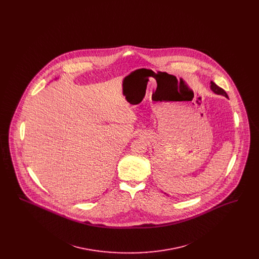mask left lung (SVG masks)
Returning <instances> with one entry per match:
<instances>
[{
  "label": "left lung",
  "instance_id": "left-lung-1",
  "mask_svg": "<svg viewBox=\"0 0 259 259\" xmlns=\"http://www.w3.org/2000/svg\"><path fill=\"white\" fill-rule=\"evenodd\" d=\"M210 89L212 90V92H214L215 94H218V95H222V96H225L226 98H228V95H227V93L221 88L220 87H218L213 81H210Z\"/></svg>",
  "mask_w": 259,
  "mask_h": 259
}]
</instances>
